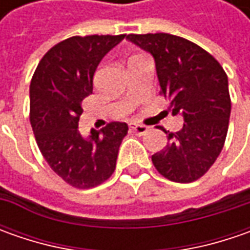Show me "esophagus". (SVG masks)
Listing matches in <instances>:
<instances>
[{"mask_svg":"<svg viewBox=\"0 0 250 250\" xmlns=\"http://www.w3.org/2000/svg\"><path fill=\"white\" fill-rule=\"evenodd\" d=\"M129 129L132 132H135L136 135H145L149 128L146 126V125H142V124H138V122H130L129 124Z\"/></svg>","mask_w":250,"mask_h":250,"instance_id":"esophagus-1","label":"esophagus"}]
</instances>
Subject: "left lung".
Wrapping results in <instances>:
<instances>
[{
	"mask_svg": "<svg viewBox=\"0 0 250 250\" xmlns=\"http://www.w3.org/2000/svg\"><path fill=\"white\" fill-rule=\"evenodd\" d=\"M129 42L153 55L160 94L181 114L182 129H163L167 146L151 156L163 177L189 184L203 177L224 147L231 99L228 78L216 58L197 44L168 33L128 34Z\"/></svg>",
	"mask_w": 250,
	"mask_h": 250,
	"instance_id": "8db88e82",
	"label": "left lung"
}]
</instances>
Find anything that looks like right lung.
Masks as SVG:
<instances>
[{"mask_svg":"<svg viewBox=\"0 0 250 250\" xmlns=\"http://www.w3.org/2000/svg\"><path fill=\"white\" fill-rule=\"evenodd\" d=\"M120 36H73L50 48L30 82V124L37 146L54 172L78 189L112 175L125 122H110L89 138L79 132L82 101L93 93V75L103 57L124 40Z\"/></svg>","mask_w":250,"mask_h":250,"instance_id":"1","label":"right lung"}]
</instances>
